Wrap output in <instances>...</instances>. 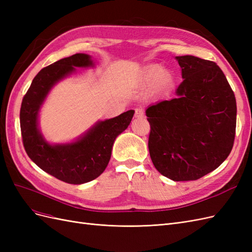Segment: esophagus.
<instances>
[{
	"label": "esophagus",
	"instance_id": "34e87169",
	"mask_svg": "<svg viewBox=\"0 0 252 252\" xmlns=\"http://www.w3.org/2000/svg\"><path fill=\"white\" fill-rule=\"evenodd\" d=\"M134 117L138 118V119H142L145 117V113L143 111L142 108H136L134 111Z\"/></svg>",
	"mask_w": 252,
	"mask_h": 252
}]
</instances>
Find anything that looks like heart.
Segmentation results:
<instances>
[{
  "mask_svg": "<svg viewBox=\"0 0 252 252\" xmlns=\"http://www.w3.org/2000/svg\"><path fill=\"white\" fill-rule=\"evenodd\" d=\"M141 81L143 84H149L151 82H155L156 88L162 90L170 85L172 77L168 71L163 70L161 66L151 65L144 71Z\"/></svg>",
  "mask_w": 252,
  "mask_h": 252,
  "instance_id": "heart-1",
  "label": "heart"
}]
</instances>
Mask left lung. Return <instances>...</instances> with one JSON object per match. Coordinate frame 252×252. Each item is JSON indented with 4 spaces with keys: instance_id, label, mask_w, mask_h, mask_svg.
Here are the masks:
<instances>
[{
    "instance_id": "obj_1",
    "label": "left lung",
    "mask_w": 252,
    "mask_h": 252,
    "mask_svg": "<svg viewBox=\"0 0 252 252\" xmlns=\"http://www.w3.org/2000/svg\"><path fill=\"white\" fill-rule=\"evenodd\" d=\"M183 82L169 101L148 106V148L157 170L194 181L222 164L233 146L236 103L220 68L193 56L175 57Z\"/></svg>"
}]
</instances>
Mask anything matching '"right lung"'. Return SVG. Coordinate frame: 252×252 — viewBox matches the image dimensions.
Wrapping results in <instances>:
<instances>
[{"label": "right lung", "mask_w": 252, "mask_h": 252, "mask_svg": "<svg viewBox=\"0 0 252 252\" xmlns=\"http://www.w3.org/2000/svg\"><path fill=\"white\" fill-rule=\"evenodd\" d=\"M86 53L64 58L37 73L24 98L20 111L23 144L32 161L42 170L68 184H84L96 179L107 167L117 136L130 124L134 110L97 121L88 130L69 143L51 144L42 134L39 116L52 87L77 71L75 68L94 67Z\"/></svg>", "instance_id": "add662e5"}]
</instances>
